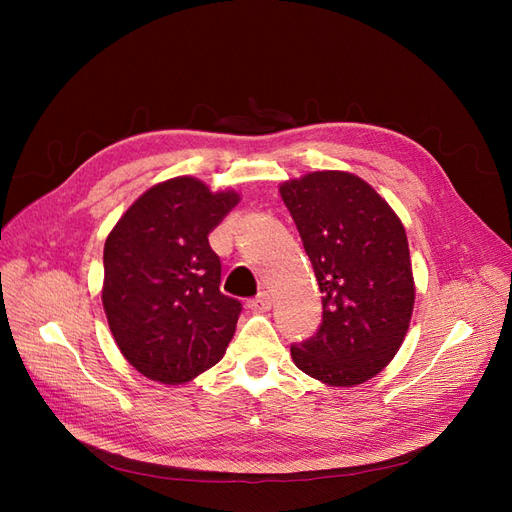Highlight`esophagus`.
I'll return each instance as SVG.
<instances>
[{
    "label": "esophagus",
    "mask_w": 512,
    "mask_h": 512,
    "mask_svg": "<svg viewBox=\"0 0 512 512\" xmlns=\"http://www.w3.org/2000/svg\"><path fill=\"white\" fill-rule=\"evenodd\" d=\"M247 307H250L252 312H269V309H271V297H269L267 292H262L260 297L247 301Z\"/></svg>",
    "instance_id": "obj_1"
}]
</instances>
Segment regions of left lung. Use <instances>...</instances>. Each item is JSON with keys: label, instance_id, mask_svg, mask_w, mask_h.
<instances>
[{"label": "left lung", "instance_id": "left-lung-1", "mask_svg": "<svg viewBox=\"0 0 512 512\" xmlns=\"http://www.w3.org/2000/svg\"><path fill=\"white\" fill-rule=\"evenodd\" d=\"M322 292L314 337L290 346L303 374L329 386L363 384L393 361L414 309L406 228L367 181L316 170L280 185Z\"/></svg>", "mask_w": 512, "mask_h": 512}]
</instances>
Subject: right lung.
Segmentation results:
<instances>
[{
  "label": "right lung",
  "instance_id": "add662e5",
  "mask_svg": "<svg viewBox=\"0 0 512 512\" xmlns=\"http://www.w3.org/2000/svg\"><path fill=\"white\" fill-rule=\"evenodd\" d=\"M241 200L196 177L138 196L104 243L102 305L126 361L149 380L183 384L218 363L241 303L220 292L209 232Z\"/></svg>",
  "mask_w": 512,
  "mask_h": 512
}]
</instances>
